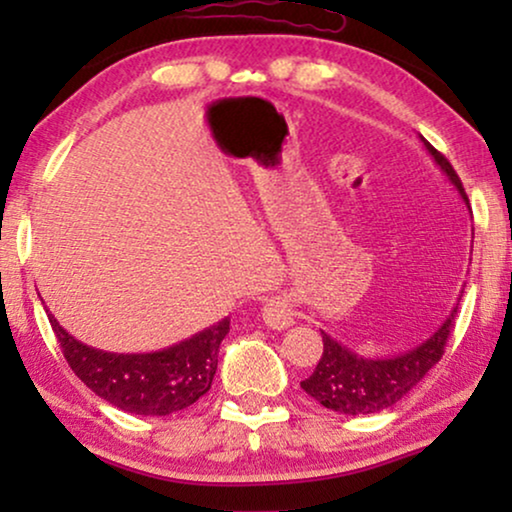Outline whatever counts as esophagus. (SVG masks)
I'll list each match as a JSON object with an SVG mask.
<instances>
[{
    "mask_svg": "<svg viewBox=\"0 0 512 512\" xmlns=\"http://www.w3.org/2000/svg\"><path fill=\"white\" fill-rule=\"evenodd\" d=\"M293 317H296V312H293L289 300H284V298H272L263 307V321L270 328H277V331L296 324V319Z\"/></svg>",
    "mask_w": 512,
    "mask_h": 512,
    "instance_id": "esophagus-1",
    "label": "esophagus"
}]
</instances>
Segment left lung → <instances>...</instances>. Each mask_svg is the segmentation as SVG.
Wrapping results in <instances>:
<instances>
[{
	"label": "left lung",
	"mask_w": 512,
	"mask_h": 512,
	"mask_svg": "<svg viewBox=\"0 0 512 512\" xmlns=\"http://www.w3.org/2000/svg\"><path fill=\"white\" fill-rule=\"evenodd\" d=\"M426 151L436 160V165L443 170L452 186L457 188L461 200L468 205V195L461 186V179L454 172L443 153L433 149V146L422 137ZM464 293V291H461ZM461 300V298H459ZM459 300L454 310L447 314L443 326L424 340L422 345L415 349H408L405 354L389 356V359H368V356H359L352 349L340 345L331 335L321 331L324 338V354L314 368V373L307 380L300 382L305 394H310L314 401H319L324 408L340 412V415H373L384 408L401 401L417 382L429 373V370L440 361L445 352V342L450 338L454 328V317H457Z\"/></svg>",
	"instance_id": "8db88e82"
}]
</instances>
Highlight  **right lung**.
<instances>
[{"label": "right lung", "instance_id": "add662e5", "mask_svg": "<svg viewBox=\"0 0 512 512\" xmlns=\"http://www.w3.org/2000/svg\"><path fill=\"white\" fill-rule=\"evenodd\" d=\"M55 338L74 375L118 410L144 417H165L193 405L212 389L221 340L230 319L195 333L160 352L114 354L83 345L48 312Z\"/></svg>", "mask_w": 512, "mask_h": 512}]
</instances>
